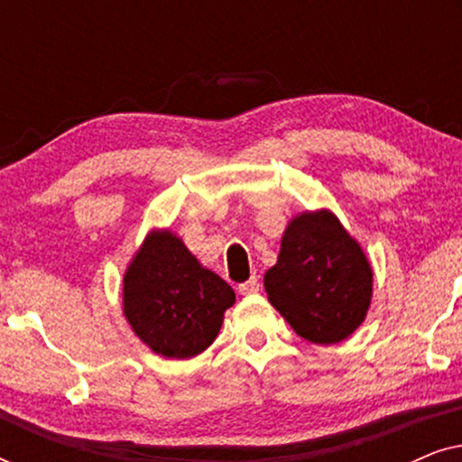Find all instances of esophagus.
Listing matches in <instances>:
<instances>
[{"mask_svg":"<svg viewBox=\"0 0 462 462\" xmlns=\"http://www.w3.org/2000/svg\"><path fill=\"white\" fill-rule=\"evenodd\" d=\"M258 288H261V283H258V277L256 275H252L248 282L239 283V286H237L239 294H254V292H258Z\"/></svg>","mask_w":462,"mask_h":462,"instance_id":"obj_1","label":"esophagus"}]
</instances>
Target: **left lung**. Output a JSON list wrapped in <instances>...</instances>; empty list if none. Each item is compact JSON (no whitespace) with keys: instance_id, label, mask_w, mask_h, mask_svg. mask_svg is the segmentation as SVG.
Segmentation results:
<instances>
[{"instance_id":"obj_1","label":"left lung","mask_w":462,"mask_h":462,"mask_svg":"<svg viewBox=\"0 0 462 462\" xmlns=\"http://www.w3.org/2000/svg\"><path fill=\"white\" fill-rule=\"evenodd\" d=\"M264 290L299 337L332 345L364 321L372 269L332 212H305L283 233L277 264L264 273Z\"/></svg>"}]
</instances>
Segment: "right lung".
Returning <instances> with one entry per match:
<instances>
[{
  "instance_id": "add662e5",
  "label": "right lung",
  "mask_w": 462,
  "mask_h": 462,
  "mask_svg": "<svg viewBox=\"0 0 462 462\" xmlns=\"http://www.w3.org/2000/svg\"><path fill=\"white\" fill-rule=\"evenodd\" d=\"M236 292L201 267L170 231L144 239L124 277V313L136 337L155 353L187 359L208 349Z\"/></svg>"
}]
</instances>
